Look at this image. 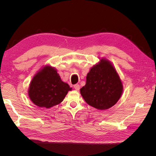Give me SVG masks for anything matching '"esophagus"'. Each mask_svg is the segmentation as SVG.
<instances>
[{"instance_id":"34e87169","label":"esophagus","mask_w":156,"mask_h":156,"mask_svg":"<svg viewBox=\"0 0 156 156\" xmlns=\"http://www.w3.org/2000/svg\"><path fill=\"white\" fill-rule=\"evenodd\" d=\"M73 87H74V88H75V90H79L80 89V85H79V84H74Z\"/></svg>"}]
</instances>
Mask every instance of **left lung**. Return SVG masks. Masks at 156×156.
<instances>
[{"mask_svg": "<svg viewBox=\"0 0 156 156\" xmlns=\"http://www.w3.org/2000/svg\"><path fill=\"white\" fill-rule=\"evenodd\" d=\"M123 86L115 68L109 61L101 59L87 76L86 84L80 90L84 100L100 110L109 108L120 99Z\"/></svg>", "mask_w": 156, "mask_h": 156, "instance_id": "1", "label": "left lung"}]
</instances>
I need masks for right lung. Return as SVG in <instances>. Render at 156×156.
<instances>
[{"label":"right lung","instance_id":"obj_1","mask_svg":"<svg viewBox=\"0 0 156 156\" xmlns=\"http://www.w3.org/2000/svg\"><path fill=\"white\" fill-rule=\"evenodd\" d=\"M70 90L72 88L61 80L56 70L48 66L32 79L29 96L36 105L49 108L62 102Z\"/></svg>","mask_w":156,"mask_h":156}]
</instances>
